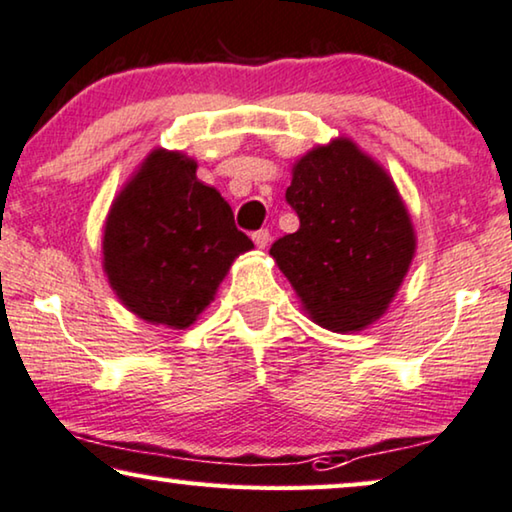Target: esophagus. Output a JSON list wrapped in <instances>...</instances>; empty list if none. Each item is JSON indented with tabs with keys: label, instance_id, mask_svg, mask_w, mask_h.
I'll return each instance as SVG.
<instances>
[{
	"label": "esophagus",
	"instance_id": "34e87169",
	"mask_svg": "<svg viewBox=\"0 0 512 512\" xmlns=\"http://www.w3.org/2000/svg\"><path fill=\"white\" fill-rule=\"evenodd\" d=\"M251 238H254L258 249H265V247H268V242H270V231H268V228H261V231H256L254 235H251Z\"/></svg>",
	"mask_w": 512,
	"mask_h": 512
}]
</instances>
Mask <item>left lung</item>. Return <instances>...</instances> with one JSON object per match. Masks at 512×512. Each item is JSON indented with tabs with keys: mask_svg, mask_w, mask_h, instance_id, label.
Returning a JSON list of instances; mask_svg holds the SVG:
<instances>
[{
	"mask_svg": "<svg viewBox=\"0 0 512 512\" xmlns=\"http://www.w3.org/2000/svg\"><path fill=\"white\" fill-rule=\"evenodd\" d=\"M300 228L270 247L307 314L332 332L376 321L409 270L416 235L388 173L339 138L293 166Z\"/></svg>",
	"mask_w": 512,
	"mask_h": 512,
	"instance_id": "8db88e82",
	"label": "left lung"
}]
</instances>
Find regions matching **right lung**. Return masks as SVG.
Masks as SVG:
<instances>
[{
	"instance_id": "right-lung-1",
	"label": "right lung",
	"mask_w": 512,
	"mask_h": 512,
	"mask_svg": "<svg viewBox=\"0 0 512 512\" xmlns=\"http://www.w3.org/2000/svg\"><path fill=\"white\" fill-rule=\"evenodd\" d=\"M251 247L231 205L198 182L196 161L154 150L110 207L103 268L124 307L182 330L210 305L235 256Z\"/></svg>"
}]
</instances>
